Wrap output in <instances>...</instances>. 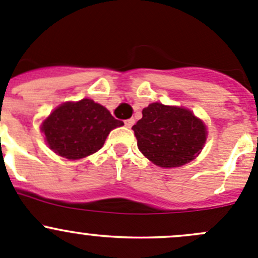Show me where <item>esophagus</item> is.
I'll use <instances>...</instances> for the list:
<instances>
[{
    "instance_id": "34e87169",
    "label": "esophagus",
    "mask_w": 258,
    "mask_h": 258,
    "mask_svg": "<svg viewBox=\"0 0 258 258\" xmlns=\"http://www.w3.org/2000/svg\"><path fill=\"white\" fill-rule=\"evenodd\" d=\"M125 126L126 127H132L134 125V122H136V120L133 119V117H131V119H127V120H125Z\"/></svg>"
}]
</instances>
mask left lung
Here are the masks:
<instances>
[{
  "mask_svg": "<svg viewBox=\"0 0 258 258\" xmlns=\"http://www.w3.org/2000/svg\"><path fill=\"white\" fill-rule=\"evenodd\" d=\"M142 114L132 129L139 151L159 167H180L204 147L207 127L190 110L154 102Z\"/></svg>",
  "mask_w": 258,
  "mask_h": 258,
  "instance_id": "obj_1",
  "label": "left lung"
}]
</instances>
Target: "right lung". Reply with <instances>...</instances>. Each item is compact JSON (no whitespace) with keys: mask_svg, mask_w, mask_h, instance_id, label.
<instances>
[{"mask_svg":"<svg viewBox=\"0 0 258 258\" xmlns=\"http://www.w3.org/2000/svg\"><path fill=\"white\" fill-rule=\"evenodd\" d=\"M124 122L90 99L66 102L41 125L46 143L59 156L80 159L99 151L110 132Z\"/></svg>","mask_w":258,"mask_h":258,"instance_id":"add662e5","label":"right lung"}]
</instances>
